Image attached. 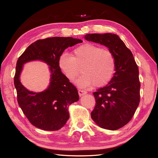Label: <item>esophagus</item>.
Instances as JSON below:
<instances>
[{
    "label": "esophagus",
    "instance_id": "1",
    "mask_svg": "<svg viewBox=\"0 0 158 158\" xmlns=\"http://www.w3.org/2000/svg\"><path fill=\"white\" fill-rule=\"evenodd\" d=\"M85 94H86V92H85V91H83L82 89H78V94L80 96H82V95H83Z\"/></svg>",
    "mask_w": 158,
    "mask_h": 158
}]
</instances>
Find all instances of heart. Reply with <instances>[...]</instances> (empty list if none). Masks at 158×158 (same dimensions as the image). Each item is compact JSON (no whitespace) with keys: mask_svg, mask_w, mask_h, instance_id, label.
<instances>
[{"mask_svg":"<svg viewBox=\"0 0 158 158\" xmlns=\"http://www.w3.org/2000/svg\"><path fill=\"white\" fill-rule=\"evenodd\" d=\"M59 65L65 76L73 82L83 67L84 74L76 81L80 88H89L94 84L102 87L113 77L115 69V59L112 52L102 47L91 44L78 46L73 51V56L62 54Z\"/></svg>","mask_w":158,"mask_h":158,"instance_id":"1","label":"heart"}]
</instances>
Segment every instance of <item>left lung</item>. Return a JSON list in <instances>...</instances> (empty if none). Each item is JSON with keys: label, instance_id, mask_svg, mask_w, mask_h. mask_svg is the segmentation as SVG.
<instances>
[{"label": "left lung", "instance_id": "1", "mask_svg": "<svg viewBox=\"0 0 158 158\" xmlns=\"http://www.w3.org/2000/svg\"><path fill=\"white\" fill-rule=\"evenodd\" d=\"M85 39L108 47L115 59V73L106 86L93 93L95 106L91 117L97 125L114 131L131 120L140 103L139 70L132 52L118 35L93 33Z\"/></svg>", "mask_w": 158, "mask_h": 158}]
</instances>
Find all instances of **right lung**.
Returning <instances> with one entry per match:
<instances>
[{"instance_id": "obj_1", "label": "right lung", "mask_w": 158, "mask_h": 158, "mask_svg": "<svg viewBox=\"0 0 158 158\" xmlns=\"http://www.w3.org/2000/svg\"><path fill=\"white\" fill-rule=\"evenodd\" d=\"M73 37H54L33 43L19 57L14 78L17 100L23 114L33 126L44 131H58L69 118L70 105L79 99L77 88L61 73L59 59L69 47L82 43ZM40 60L50 66L51 83L44 92L27 90L19 77L23 64L31 60Z\"/></svg>"}]
</instances>
